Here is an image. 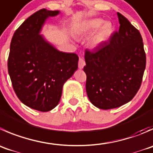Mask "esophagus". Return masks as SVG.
<instances>
[{"instance_id": "34e87169", "label": "esophagus", "mask_w": 153, "mask_h": 153, "mask_svg": "<svg viewBox=\"0 0 153 153\" xmlns=\"http://www.w3.org/2000/svg\"><path fill=\"white\" fill-rule=\"evenodd\" d=\"M84 66H85V62H84V59L80 57L79 60H78V68H79V69H82Z\"/></svg>"}]
</instances>
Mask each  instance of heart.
Masks as SVG:
<instances>
[{
    "label": "heart",
    "mask_w": 153,
    "mask_h": 153,
    "mask_svg": "<svg viewBox=\"0 0 153 153\" xmlns=\"http://www.w3.org/2000/svg\"><path fill=\"white\" fill-rule=\"evenodd\" d=\"M114 30L112 22L99 17L85 20L75 27L76 34L81 36H88L96 31L89 40V45L91 48H97L104 45L110 39Z\"/></svg>",
    "instance_id": "obj_1"
}]
</instances>
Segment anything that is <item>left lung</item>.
Masks as SVG:
<instances>
[{"label":"left lung","instance_id":"left-lung-1","mask_svg":"<svg viewBox=\"0 0 153 153\" xmlns=\"http://www.w3.org/2000/svg\"><path fill=\"white\" fill-rule=\"evenodd\" d=\"M120 22L109 42L93 51L86 50L84 67L86 91L99 109L119 108L135 96L146 67L141 35L129 21L117 13Z\"/></svg>","mask_w":153,"mask_h":153}]
</instances>
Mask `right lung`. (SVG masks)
Masks as SVG:
<instances>
[{"instance_id": "1", "label": "right lung", "mask_w": 153, "mask_h": 153, "mask_svg": "<svg viewBox=\"0 0 153 153\" xmlns=\"http://www.w3.org/2000/svg\"><path fill=\"white\" fill-rule=\"evenodd\" d=\"M59 14L46 9L36 12L10 43L8 72L15 93L22 103L42 112L58 105L65 82L78 69L76 54L59 51L41 34L45 22Z\"/></svg>"}]
</instances>
